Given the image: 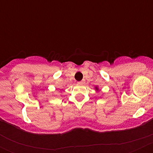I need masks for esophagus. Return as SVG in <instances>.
<instances>
[{
	"label": "esophagus",
	"instance_id": "obj_1",
	"mask_svg": "<svg viewBox=\"0 0 153 153\" xmlns=\"http://www.w3.org/2000/svg\"><path fill=\"white\" fill-rule=\"evenodd\" d=\"M83 83V81H82V80H81V81H80V82H78V84H82Z\"/></svg>",
	"mask_w": 153,
	"mask_h": 153
}]
</instances>
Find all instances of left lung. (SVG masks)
<instances>
[{
  "label": "left lung",
  "mask_w": 153,
  "mask_h": 153,
  "mask_svg": "<svg viewBox=\"0 0 153 153\" xmlns=\"http://www.w3.org/2000/svg\"><path fill=\"white\" fill-rule=\"evenodd\" d=\"M96 88V91L99 90V88H98V87H96V88Z\"/></svg>",
  "instance_id": "obj_1"
}]
</instances>
